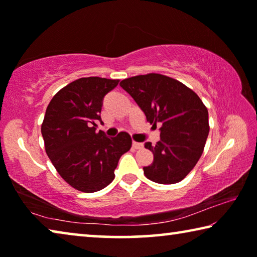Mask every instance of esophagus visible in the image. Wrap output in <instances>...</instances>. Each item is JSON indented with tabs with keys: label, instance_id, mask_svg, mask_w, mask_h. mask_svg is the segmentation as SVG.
Masks as SVG:
<instances>
[{
	"label": "esophagus",
	"instance_id": "obj_1",
	"mask_svg": "<svg viewBox=\"0 0 257 257\" xmlns=\"http://www.w3.org/2000/svg\"><path fill=\"white\" fill-rule=\"evenodd\" d=\"M142 147H143V144H142V143L133 142V149H134V150H139V149H142Z\"/></svg>",
	"mask_w": 257,
	"mask_h": 257
}]
</instances>
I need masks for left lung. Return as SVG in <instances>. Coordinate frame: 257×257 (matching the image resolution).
Masks as SVG:
<instances>
[{
	"label": "left lung",
	"mask_w": 257,
	"mask_h": 257,
	"mask_svg": "<svg viewBox=\"0 0 257 257\" xmlns=\"http://www.w3.org/2000/svg\"><path fill=\"white\" fill-rule=\"evenodd\" d=\"M120 86L132 96L161 139L145 143L154 161L144 175L158 184L181 181L198 162L210 132L208 112L198 95L173 78L149 73L127 78Z\"/></svg>",
	"instance_id": "left-lung-1"
}]
</instances>
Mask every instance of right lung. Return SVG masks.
<instances>
[{"label": "right lung", "mask_w": 257, "mask_h": 257, "mask_svg": "<svg viewBox=\"0 0 257 257\" xmlns=\"http://www.w3.org/2000/svg\"><path fill=\"white\" fill-rule=\"evenodd\" d=\"M118 79L80 78L51 99L42 123L45 151L56 171L69 185L94 193L110 185L121 155L132 147L129 134L108 138L99 130L103 98Z\"/></svg>", "instance_id": "obj_1"}]
</instances>
